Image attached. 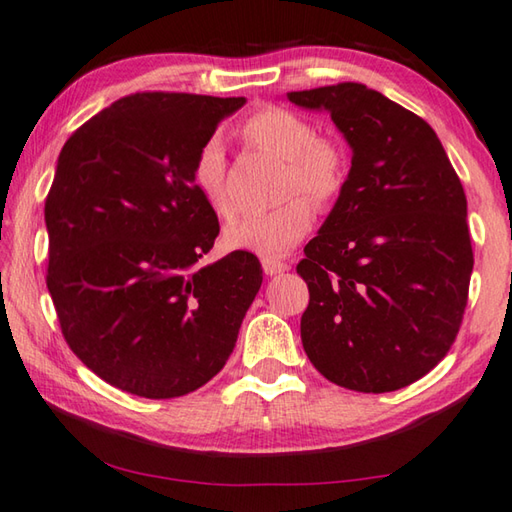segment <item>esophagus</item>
Wrapping results in <instances>:
<instances>
[{"label": "esophagus", "instance_id": "1", "mask_svg": "<svg viewBox=\"0 0 512 512\" xmlns=\"http://www.w3.org/2000/svg\"><path fill=\"white\" fill-rule=\"evenodd\" d=\"M262 268L266 275H280L284 271H288V264L280 257H264L262 259Z\"/></svg>", "mask_w": 512, "mask_h": 512}]
</instances>
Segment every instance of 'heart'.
I'll list each match as a JSON object with an SVG mask.
<instances>
[{
  "instance_id": "heart-1",
  "label": "heart",
  "mask_w": 512,
  "mask_h": 512,
  "mask_svg": "<svg viewBox=\"0 0 512 512\" xmlns=\"http://www.w3.org/2000/svg\"><path fill=\"white\" fill-rule=\"evenodd\" d=\"M250 145L284 159L280 206L241 217L224 232L230 250L257 255H284L311 230L315 208L336 203L349 179V161L338 143L318 136L309 118L291 109L266 105L241 123ZM192 183L219 217L235 215V201L228 190V161L224 143L210 136L201 143L192 161ZM303 194L300 195L299 192Z\"/></svg>"
}]
</instances>
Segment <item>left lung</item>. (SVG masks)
Segmentation results:
<instances>
[{
  "label": "left lung",
  "mask_w": 512,
  "mask_h": 512,
  "mask_svg": "<svg viewBox=\"0 0 512 512\" xmlns=\"http://www.w3.org/2000/svg\"><path fill=\"white\" fill-rule=\"evenodd\" d=\"M327 109L351 145V170L297 273L309 286L302 345L340 387L396 392L457 340L472 264L468 201L421 116L360 82L291 91Z\"/></svg>",
  "instance_id": "left-lung-1"
}]
</instances>
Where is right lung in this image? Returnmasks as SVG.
<instances>
[{
    "mask_svg": "<svg viewBox=\"0 0 512 512\" xmlns=\"http://www.w3.org/2000/svg\"><path fill=\"white\" fill-rule=\"evenodd\" d=\"M244 98L138 91L64 143L46 194V286L69 349L105 383L143 398L206 385L235 349L262 286L248 250L219 262V219L192 161Z\"/></svg>",
    "mask_w": 512,
    "mask_h": 512,
    "instance_id": "obj_1",
    "label": "right lung"
}]
</instances>
